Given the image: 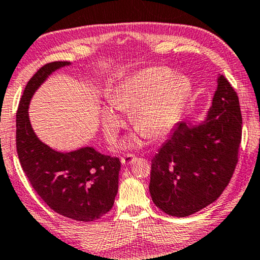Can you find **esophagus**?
<instances>
[{"mask_svg": "<svg viewBox=\"0 0 260 260\" xmlns=\"http://www.w3.org/2000/svg\"><path fill=\"white\" fill-rule=\"evenodd\" d=\"M135 160H137V156L134 154H125L121 158V162L123 165H131V164H133Z\"/></svg>", "mask_w": 260, "mask_h": 260, "instance_id": "obj_1", "label": "esophagus"}]
</instances>
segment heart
Segmentation results:
<instances>
[{
    "instance_id": "heart-1",
    "label": "heart",
    "mask_w": 260,
    "mask_h": 260,
    "mask_svg": "<svg viewBox=\"0 0 260 260\" xmlns=\"http://www.w3.org/2000/svg\"><path fill=\"white\" fill-rule=\"evenodd\" d=\"M192 93V83L184 74L170 68L142 69L125 80L111 95V104L121 112H131L132 125L139 129L121 141L122 148H138L142 139L154 140L171 133L178 125ZM122 120L112 107L102 109V129L108 142L115 140Z\"/></svg>"
}]
</instances>
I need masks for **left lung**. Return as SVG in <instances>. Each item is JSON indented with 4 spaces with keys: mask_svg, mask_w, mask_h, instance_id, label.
I'll return each mask as SVG.
<instances>
[{
    "mask_svg": "<svg viewBox=\"0 0 260 260\" xmlns=\"http://www.w3.org/2000/svg\"><path fill=\"white\" fill-rule=\"evenodd\" d=\"M240 140L238 95L219 74L205 119L178 123L153 158V203L167 214L187 217L215 202L235 172Z\"/></svg>",
    "mask_w": 260,
    "mask_h": 260,
    "instance_id": "obj_1",
    "label": "left lung"
}]
</instances>
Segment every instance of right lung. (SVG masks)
Segmentation results:
<instances>
[{
  "label": "right lung",
  "mask_w": 260,
  "mask_h": 260,
  "mask_svg": "<svg viewBox=\"0 0 260 260\" xmlns=\"http://www.w3.org/2000/svg\"><path fill=\"white\" fill-rule=\"evenodd\" d=\"M71 62L47 63L29 80L16 113V149L29 182L43 202L63 217L94 221L113 207L119 187L118 158L92 146L60 152L40 140L29 120V104L40 86Z\"/></svg>",
  "instance_id": "add662e5"
}]
</instances>
